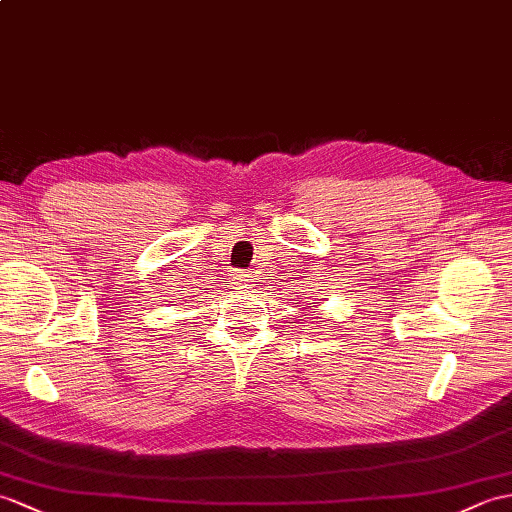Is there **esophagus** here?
<instances>
[{
	"mask_svg": "<svg viewBox=\"0 0 512 512\" xmlns=\"http://www.w3.org/2000/svg\"><path fill=\"white\" fill-rule=\"evenodd\" d=\"M242 281H253V279H242Z\"/></svg>",
	"mask_w": 512,
	"mask_h": 512,
	"instance_id": "34e87169",
	"label": "esophagus"
}]
</instances>
